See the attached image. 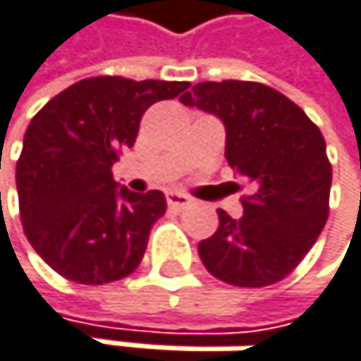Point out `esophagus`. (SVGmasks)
Here are the masks:
<instances>
[{
  "mask_svg": "<svg viewBox=\"0 0 361 361\" xmlns=\"http://www.w3.org/2000/svg\"><path fill=\"white\" fill-rule=\"evenodd\" d=\"M166 202H169V206L175 208V211H182V208H186L190 204V197L184 195V192H169V195H166Z\"/></svg>",
  "mask_w": 361,
  "mask_h": 361,
  "instance_id": "esophagus-1",
  "label": "esophagus"
}]
</instances>
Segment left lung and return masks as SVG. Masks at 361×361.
Segmentation results:
<instances>
[{
  "mask_svg": "<svg viewBox=\"0 0 361 361\" xmlns=\"http://www.w3.org/2000/svg\"><path fill=\"white\" fill-rule=\"evenodd\" d=\"M179 102L224 121L226 159L250 182L244 215L217 211L197 250L206 271L233 286L284 279L317 242L329 217L333 171L319 128L298 104L257 82H202Z\"/></svg>",
  "mask_w": 361,
  "mask_h": 361,
  "instance_id": "1",
  "label": "left lung"
}]
</instances>
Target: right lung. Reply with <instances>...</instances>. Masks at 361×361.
Instances as JSON below:
<instances>
[{
    "mask_svg": "<svg viewBox=\"0 0 361 361\" xmlns=\"http://www.w3.org/2000/svg\"><path fill=\"white\" fill-rule=\"evenodd\" d=\"M186 88L188 82L90 77L32 117L17 161L19 215L53 271L77 284H108L140 266L166 197L119 186L111 169L135 144L146 108Z\"/></svg>",
    "mask_w": 361,
    "mask_h": 361,
    "instance_id": "obj_1",
    "label": "right lung"
}]
</instances>
